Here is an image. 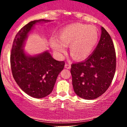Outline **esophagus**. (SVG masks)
I'll return each instance as SVG.
<instances>
[{"mask_svg": "<svg viewBox=\"0 0 127 127\" xmlns=\"http://www.w3.org/2000/svg\"><path fill=\"white\" fill-rule=\"evenodd\" d=\"M65 68H67V69H70L71 68V65L70 64H65L64 65Z\"/></svg>", "mask_w": 127, "mask_h": 127, "instance_id": "obj_1", "label": "esophagus"}]
</instances>
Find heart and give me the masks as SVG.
<instances>
[{"mask_svg":"<svg viewBox=\"0 0 127 127\" xmlns=\"http://www.w3.org/2000/svg\"><path fill=\"white\" fill-rule=\"evenodd\" d=\"M99 32L94 26L75 23L65 26L60 30L59 39H52L50 45L56 54L64 53L69 46L70 54L76 61L88 57L97 46Z\"/></svg>","mask_w":127,"mask_h":127,"instance_id":"heart-1","label":"heart"}]
</instances>
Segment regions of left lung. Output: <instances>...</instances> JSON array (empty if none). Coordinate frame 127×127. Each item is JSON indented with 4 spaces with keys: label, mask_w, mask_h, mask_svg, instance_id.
I'll list each match as a JSON object with an SVG mask.
<instances>
[{
    "label": "left lung",
    "mask_w": 127,
    "mask_h": 127,
    "mask_svg": "<svg viewBox=\"0 0 127 127\" xmlns=\"http://www.w3.org/2000/svg\"><path fill=\"white\" fill-rule=\"evenodd\" d=\"M97 47L84 62L72 64V85L77 95L94 100L104 94L111 84L116 70L114 45L107 32L101 27Z\"/></svg>",
    "instance_id": "1"
}]
</instances>
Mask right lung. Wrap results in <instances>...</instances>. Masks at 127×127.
Returning a JSON list of instances; mask_svg holds the SVG:
<instances>
[{
	"mask_svg": "<svg viewBox=\"0 0 127 127\" xmlns=\"http://www.w3.org/2000/svg\"><path fill=\"white\" fill-rule=\"evenodd\" d=\"M51 21L42 19L26 24L16 34L11 50V66L14 79L24 93L36 98L51 93L65 64L53 59L48 51L33 55L24 51L29 34L36 24Z\"/></svg>",
	"mask_w": 127,
	"mask_h": 127,
	"instance_id": "obj_1",
	"label": "right lung"
}]
</instances>
